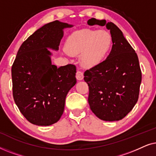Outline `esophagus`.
Instances as JSON below:
<instances>
[{
    "mask_svg": "<svg viewBox=\"0 0 156 156\" xmlns=\"http://www.w3.org/2000/svg\"><path fill=\"white\" fill-rule=\"evenodd\" d=\"M76 78L77 80H82L84 78V74L82 72L77 71L76 73Z\"/></svg>",
    "mask_w": 156,
    "mask_h": 156,
    "instance_id": "obj_1",
    "label": "esophagus"
}]
</instances>
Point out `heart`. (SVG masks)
Instances as JSON below:
<instances>
[{"mask_svg": "<svg viewBox=\"0 0 156 156\" xmlns=\"http://www.w3.org/2000/svg\"><path fill=\"white\" fill-rule=\"evenodd\" d=\"M112 45V35L105 30L85 29L68 37L65 50L72 55H80V64L91 68L102 62Z\"/></svg>", "mask_w": 156, "mask_h": 156, "instance_id": "heart-1", "label": "heart"}]
</instances>
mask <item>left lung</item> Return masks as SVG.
I'll return each instance as SVG.
<instances>
[{"label":"left lung","instance_id":"8db88e82","mask_svg":"<svg viewBox=\"0 0 156 156\" xmlns=\"http://www.w3.org/2000/svg\"><path fill=\"white\" fill-rule=\"evenodd\" d=\"M89 25L110 30L112 48L105 60L84 72L91 110L103 121L121 120L134 107L139 95L141 71L137 55L123 33L112 22L91 18Z\"/></svg>","mask_w":156,"mask_h":156}]
</instances>
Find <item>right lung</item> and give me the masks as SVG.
Masks as SVG:
<instances>
[{
	"label": "right lung",
	"mask_w": 156,
	"mask_h": 156,
	"mask_svg": "<svg viewBox=\"0 0 156 156\" xmlns=\"http://www.w3.org/2000/svg\"><path fill=\"white\" fill-rule=\"evenodd\" d=\"M74 25L55 20L31 35L19 49L12 66V94L17 106L29 122L50 126L57 122L67 93L76 83V67L57 68L50 50L57 51L64 29Z\"/></svg>",
	"instance_id": "add662e5"
}]
</instances>
